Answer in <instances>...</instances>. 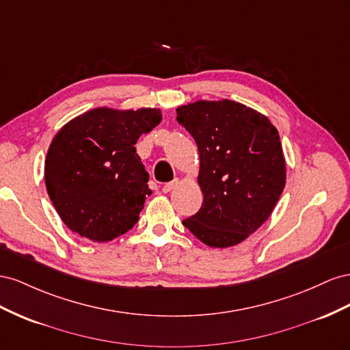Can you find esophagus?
I'll return each mask as SVG.
<instances>
[{
	"instance_id": "esophagus-1",
	"label": "esophagus",
	"mask_w": 350,
	"mask_h": 350,
	"mask_svg": "<svg viewBox=\"0 0 350 350\" xmlns=\"http://www.w3.org/2000/svg\"><path fill=\"white\" fill-rule=\"evenodd\" d=\"M177 185H178V178H174L173 182H170V183L163 185V192H164V193H170V192H172L173 189H174Z\"/></svg>"
}]
</instances>
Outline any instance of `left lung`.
Segmentation results:
<instances>
[{
  "instance_id": "1",
  "label": "left lung",
  "mask_w": 350,
  "mask_h": 350,
  "mask_svg": "<svg viewBox=\"0 0 350 350\" xmlns=\"http://www.w3.org/2000/svg\"><path fill=\"white\" fill-rule=\"evenodd\" d=\"M176 113L198 145L204 195L183 224L209 247L239 245L267 221L284 189L280 135L267 116L230 99H199Z\"/></svg>"
}]
</instances>
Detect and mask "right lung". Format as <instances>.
<instances>
[{
	"mask_svg": "<svg viewBox=\"0 0 350 350\" xmlns=\"http://www.w3.org/2000/svg\"><path fill=\"white\" fill-rule=\"evenodd\" d=\"M159 108H92L66 123L45 159V185L73 233L108 242L136 224L149 174L135 144L161 122Z\"/></svg>",
	"mask_w": 350,
	"mask_h": 350,
	"instance_id": "right-lung-1",
	"label": "right lung"
}]
</instances>
